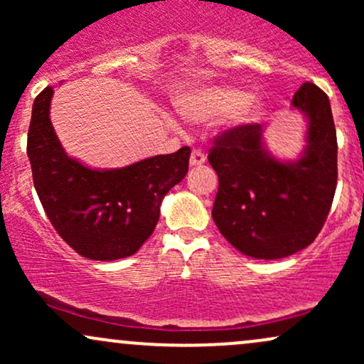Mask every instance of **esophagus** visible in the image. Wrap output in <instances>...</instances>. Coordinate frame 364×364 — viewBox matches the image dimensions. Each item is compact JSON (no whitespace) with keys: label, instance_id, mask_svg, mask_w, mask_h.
Returning <instances> with one entry per match:
<instances>
[{"label":"esophagus","instance_id":"1","mask_svg":"<svg viewBox=\"0 0 364 364\" xmlns=\"http://www.w3.org/2000/svg\"><path fill=\"white\" fill-rule=\"evenodd\" d=\"M205 154L202 152V150H193L190 156V166L191 168H198V166H202L203 162H205Z\"/></svg>","mask_w":364,"mask_h":364}]
</instances>
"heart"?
I'll list each match as a JSON object with an SVG mask.
<instances>
[{
	"instance_id": "obj_1",
	"label": "heart",
	"mask_w": 364,
	"mask_h": 364,
	"mask_svg": "<svg viewBox=\"0 0 364 364\" xmlns=\"http://www.w3.org/2000/svg\"><path fill=\"white\" fill-rule=\"evenodd\" d=\"M178 109L191 121H208L228 114L232 124L252 121L262 109V99L229 85H203L181 94Z\"/></svg>"
}]
</instances>
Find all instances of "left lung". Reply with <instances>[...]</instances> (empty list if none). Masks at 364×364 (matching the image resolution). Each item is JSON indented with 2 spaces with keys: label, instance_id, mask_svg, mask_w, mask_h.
Wrapping results in <instances>:
<instances>
[{
  "label": "left lung",
  "instance_id": "obj_1",
  "mask_svg": "<svg viewBox=\"0 0 364 364\" xmlns=\"http://www.w3.org/2000/svg\"><path fill=\"white\" fill-rule=\"evenodd\" d=\"M291 107L306 119V145L298 159L275 157L262 124L229 129L208 154L219 176L212 219L236 250L260 260L311 245L336 193L337 135L327 94L306 82Z\"/></svg>",
  "mask_w": 364,
  "mask_h": 364
}]
</instances>
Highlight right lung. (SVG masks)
<instances>
[{
    "mask_svg": "<svg viewBox=\"0 0 364 364\" xmlns=\"http://www.w3.org/2000/svg\"><path fill=\"white\" fill-rule=\"evenodd\" d=\"M46 87L32 106L27 156L46 215L63 240L90 260L136 253L156 229L161 203L188 173L190 149L141 159L114 169L89 168L70 157L54 132Z\"/></svg>",
    "mask_w": 364,
    "mask_h": 364,
    "instance_id": "1",
    "label": "right lung"
}]
</instances>
